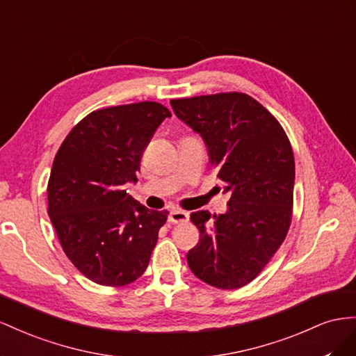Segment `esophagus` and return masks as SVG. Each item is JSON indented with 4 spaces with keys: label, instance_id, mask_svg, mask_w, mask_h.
Instances as JSON below:
<instances>
[{
    "label": "esophagus",
    "instance_id": "34e87169",
    "mask_svg": "<svg viewBox=\"0 0 356 356\" xmlns=\"http://www.w3.org/2000/svg\"><path fill=\"white\" fill-rule=\"evenodd\" d=\"M188 220H189V213H186L184 210L175 209V210H171L168 215V222H171V223H185Z\"/></svg>",
    "mask_w": 356,
    "mask_h": 356
}]
</instances>
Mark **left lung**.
Returning a JSON list of instances; mask_svg holds the SVG:
<instances>
[{
	"label": "left lung",
	"instance_id": "1",
	"mask_svg": "<svg viewBox=\"0 0 356 356\" xmlns=\"http://www.w3.org/2000/svg\"><path fill=\"white\" fill-rule=\"evenodd\" d=\"M179 119L200 133L210 162L229 192L225 215L191 213L200 231L188 252L195 276L219 289L248 285L285 240L293 204L296 161L279 120L255 98L220 92L170 101Z\"/></svg>",
	"mask_w": 356,
	"mask_h": 356
}]
</instances>
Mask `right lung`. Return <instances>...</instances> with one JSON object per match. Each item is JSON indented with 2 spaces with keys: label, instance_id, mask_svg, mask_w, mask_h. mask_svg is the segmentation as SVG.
<instances>
[{
  "label": "right lung",
  "instance_id": "add662e5",
  "mask_svg": "<svg viewBox=\"0 0 356 356\" xmlns=\"http://www.w3.org/2000/svg\"><path fill=\"white\" fill-rule=\"evenodd\" d=\"M170 110L155 101L99 108L70 131L54 159L47 213L67 258L103 286L143 274L167 210H149L127 194L143 152Z\"/></svg>",
  "mask_w": 356,
  "mask_h": 356
}]
</instances>
